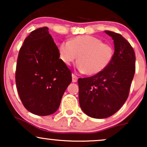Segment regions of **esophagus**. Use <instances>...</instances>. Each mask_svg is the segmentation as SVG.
<instances>
[{
  "instance_id": "1",
  "label": "esophagus",
  "mask_w": 147,
  "mask_h": 147,
  "mask_svg": "<svg viewBox=\"0 0 147 147\" xmlns=\"http://www.w3.org/2000/svg\"><path fill=\"white\" fill-rule=\"evenodd\" d=\"M72 82H77V79H78V77H77L75 75H74V74H72Z\"/></svg>"
}]
</instances>
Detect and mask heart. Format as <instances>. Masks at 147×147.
<instances>
[{
	"instance_id": "heart-1",
	"label": "heart",
	"mask_w": 147,
	"mask_h": 147,
	"mask_svg": "<svg viewBox=\"0 0 147 147\" xmlns=\"http://www.w3.org/2000/svg\"><path fill=\"white\" fill-rule=\"evenodd\" d=\"M60 58L66 65L77 59V68L88 75H95L104 71L113 58L114 50L100 38L90 35H79L59 46Z\"/></svg>"
}]
</instances>
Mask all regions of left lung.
Here are the masks:
<instances>
[{"mask_svg":"<svg viewBox=\"0 0 147 147\" xmlns=\"http://www.w3.org/2000/svg\"><path fill=\"white\" fill-rule=\"evenodd\" d=\"M104 32L114 42L111 63L97 75L78 79L81 109L96 119L110 117L122 107L129 97L136 70V55L127 40L114 32Z\"/></svg>","mask_w":147,"mask_h":147,"instance_id":"1","label":"left lung"}]
</instances>
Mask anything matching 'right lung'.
Instances as JSON below:
<instances>
[{
  "label": "right lung",
  "mask_w": 147,
  "mask_h": 147,
  "mask_svg": "<svg viewBox=\"0 0 147 147\" xmlns=\"http://www.w3.org/2000/svg\"><path fill=\"white\" fill-rule=\"evenodd\" d=\"M48 28L34 30L25 39L16 63V84L25 109L37 115L57 111L72 82V73L59 59Z\"/></svg>",
  "instance_id": "right-lung-1"
}]
</instances>
